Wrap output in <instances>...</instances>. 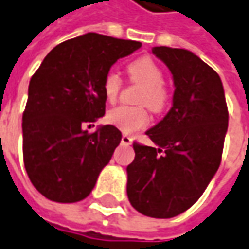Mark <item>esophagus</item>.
<instances>
[{
	"mask_svg": "<svg viewBox=\"0 0 249 249\" xmlns=\"http://www.w3.org/2000/svg\"><path fill=\"white\" fill-rule=\"evenodd\" d=\"M133 142V140H131V137H128L127 134H123L122 136V144H124V145H130Z\"/></svg>",
	"mask_w": 249,
	"mask_h": 249,
	"instance_id": "34e87169",
	"label": "esophagus"
}]
</instances>
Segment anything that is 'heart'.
I'll use <instances>...</instances> for the list:
<instances>
[{"instance_id": "obj_1", "label": "heart", "mask_w": 249, "mask_h": 249, "mask_svg": "<svg viewBox=\"0 0 249 249\" xmlns=\"http://www.w3.org/2000/svg\"><path fill=\"white\" fill-rule=\"evenodd\" d=\"M131 82L141 85L142 90L138 97L140 107L119 105L107 113V121L123 133H136L149 123L148 109L160 113L167 108L170 91L164 85V72L161 67L151 57H140L127 66ZM122 89V78L116 71H108L103 79V91L108 103H115Z\"/></svg>"}]
</instances>
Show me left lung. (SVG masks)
I'll list each match as a JSON object with an SVG mask.
<instances>
[{"mask_svg": "<svg viewBox=\"0 0 249 249\" xmlns=\"http://www.w3.org/2000/svg\"><path fill=\"white\" fill-rule=\"evenodd\" d=\"M174 78L173 107L146 131L155 146L134 141L127 196L138 213L173 218L204 193L222 160L229 111L219 75L192 52L152 49Z\"/></svg>", "mask_w": 249, "mask_h": 249, "instance_id": "left-lung-1", "label": "left lung"}]
</instances>
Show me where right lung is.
Listing matches in <instances>:
<instances>
[{
    "label": "right lung",
    "mask_w": 249,
    "mask_h": 249,
    "mask_svg": "<svg viewBox=\"0 0 249 249\" xmlns=\"http://www.w3.org/2000/svg\"><path fill=\"white\" fill-rule=\"evenodd\" d=\"M141 42L89 33L58 43L34 72L23 112V160L34 188L57 203L88 197L122 140L107 124L103 79L118 58Z\"/></svg>",
    "instance_id": "right-lung-1"
}]
</instances>
